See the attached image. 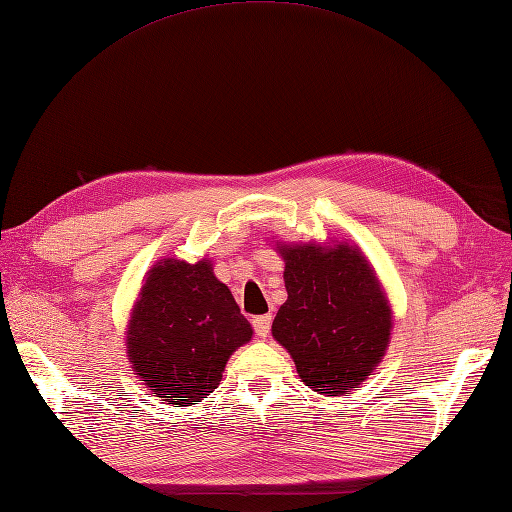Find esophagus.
Here are the masks:
<instances>
[{"mask_svg":"<svg viewBox=\"0 0 512 512\" xmlns=\"http://www.w3.org/2000/svg\"><path fill=\"white\" fill-rule=\"evenodd\" d=\"M270 325H272V316L270 314L253 318V329H255V334L259 338H266L270 334Z\"/></svg>","mask_w":512,"mask_h":512,"instance_id":"obj_1","label":"esophagus"}]
</instances>
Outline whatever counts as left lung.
Listing matches in <instances>:
<instances>
[{"mask_svg": "<svg viewBox=\"0 0 512 512\" xmlns=\"http://www.w3.org/2000/svg\"><path fill=\"white\" fill-rule=\"evenodd\" d=\"M285 301L272 323L303 382L344 395L371 375L388 347L390 310L358 248L281 246Z\"/></svg>", "mask_w": 512, "mask_h": 512, "instance_id": "obj_1", "label": "left lung"}]
</instances>
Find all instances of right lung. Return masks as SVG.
Instances as JSON below:
<instances>
[{
	"label": "right lung",
	"mask_w": 512,
	"mask_h": 512,
	"mask_svg": "<svg viewBox=\"0 0 512 512\" xmlns=\"http://www.w3.org/2000/svg\"><path fill=\"white\" fill-rule=\"evenodd\" d=\"M253 329L209 261L154 266L128 327V358L154 395L174 406L218 388L231 353Z\"/></svg>",
	"instance_id": "1"
}]
</instances>
